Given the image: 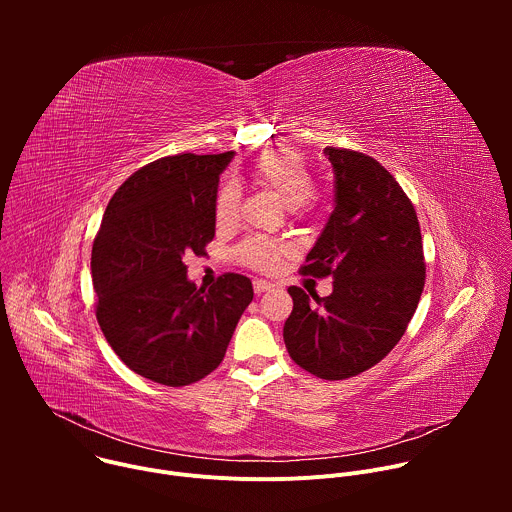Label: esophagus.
Segmentation results:
<instances>
[{
	"instance_id": "obj_1",
	"label": "esophagus",
	"mask_w": 512,
	"mask_h": 512,
	"mask_svg": "<svg viewBox=\"0 0 512 512\" xmlns=\"http://www.w3.org/2000/svg\"><path fill=\"white\" fill-rule=\"evenodd\" d=\"M273 287H275V285H273L271 281H265V279H255V281H253V289H255L257 296L265 294V291H271Z\"/></svg>"
}]
</instances>
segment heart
Wrapping results in <instances>:
<instances>
[{
	"mask_svg": "<svg viewBox=\"0 0 512 512\" xmlns=\"http://www.w3.org/2000/svg\"><path fill=\"white\" fill-rule=\"evenodd\" d=\"M251 178L269 190L285 208H300L306 204L314 192V178L304 162V158L291 150H277L267 152L259 156L251 168ZM239 204V188L229 182L221 190H218L216 204H214V216L218 225H229ZM285 253V247L265 239V237H253L247 239L239 247V257L243 263H247L253 269L259 271H273L281 257Z\"/></svg>",
	"mask_w": 512,
	"mask_h": 512,
	"instance_id": "b5f03b06",
	"label": "heart"
}]
</instances>
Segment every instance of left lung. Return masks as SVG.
<instances>
[{"mask_svg": "<svg viewBox=\"0 0 512 512\" xmlns=\"http://www.w3.org/2000/svg\"><path fill=\"white\" fill-rule=\"evenodd\" d=\"M334 170V210L306 257L304 275H330L332 294L287 291L289 356L308 373L342 381L381 362L401 340L425 283L417 214L397 180L371 156L324 148Z\"/></svg>", "mask_w": 512, "mask_h": 512, "instance_id": "8db88e82", "label": "left lung"}]
</instances>
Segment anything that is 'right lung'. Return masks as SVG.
<instances>
[{"instance_id": "1", "label": "right lung", "mask_w": 512, "mask_h": 512, "mask_svg": "<svg viewBox=\"0 0 512 512\" xmlns=\"http://www.w3.org/2000/svg\"><path fill=\"white\" fill-rule=\"evenodd\" d=\"M233 156L180 154L143 166L109 200L93 243L107 342L133 373L166 387L210 375L253 300L249 277L227 273L204 291L184 265L214 237L218 176Z\"/></svg>"}]
</instances>
